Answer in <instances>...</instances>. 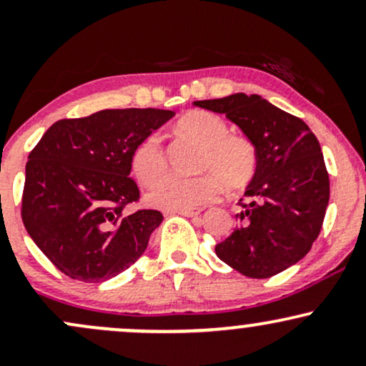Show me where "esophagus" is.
Wrapping results in <instances>:
<instances>
[{
	"instance_id": "1",
	"label": "esophagus",
	"mask_w": 366,
	"mask_h": 366,
	"mask_svg": "<svg viewBox=\"0 0 366 366\" xmlns=\"http://www.w3.org/2000/svg\"><path fill=\"white\" fill-rule=\"evenodd\" d=\"M177 213H180V215H184V217H189V218H194V217H197L201 213V209L199 208H189V209H179Z\"/></svg>"
}]
</instances>
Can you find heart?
Segmentation results:
<instances>
[{"label":"heart","mask_w":366,"mask_h":366,"mask_svg":"<svg viewBox=\"0 0 366 366\" xmlns=\"http://www.w3.org/2000/svg\"><path fill=\"white\" fill-rule=\"evenodd\" d=\"M179 136L199 144L196 177H169L149 194L153 207L169 212L197 208L215 201L224 191H241L254 179L258 153L247 136L227 132L225 120L204 110L184 113L174 125ZM130 167L142 187H153L169 170L165 148L158 134H148L130 154Z\"/></svg>","instance_id":"1"}]
</instances>
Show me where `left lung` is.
<instances>
[{
  "label": "left lung",
  "mask_w": 366,
  "mask_h": 366,
  "mask_svg": "<svg viewBox=\"0 0 366 366\" xmlns=\"http://www.w3.org/2000/svg\"><path fill=\"white\" fill-rule=\"evenodd\" d=\"M225 113L254 142L258 170L239 201V227L215 253L251 279H268L305 258L322 230L329 204V172L308 125L258 94L196 102Z\"/></svg>",
  "instance_id": "8db88e82"
}]
</instances>
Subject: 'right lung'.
<instances>
[{"label": "right lung", "instance_id": "right-lung-1", "mask_svg": "<svg viewBox=\"0 0 366 366\" xmlns=\"http://www.w3.org/2000/svg\"><path fill=\"white\" fill-rule=\"evenodd\" d=\"M174 115L129 108L63 119L31 151L22 222L61 274L98 284L127 270L144 253L163 215L158 209L127 212L141 197L129 177L130 154Z\"/></svg>", "mask_w": 366, "mask_h": 366}]
</instances>
